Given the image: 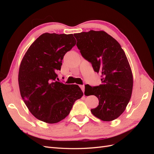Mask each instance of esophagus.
Here are the masks:
<instances>
[{"label": "esophagus", "mask_w": 154, "mask_h": 154, "mask_svg": "<svg viewBox=\"0 0 154 154\" xmlns=\"http://www.w3.org/2000/svg\"><path fill=\"white\" fill-rule=\"evenodd\" d=\"M80 87L81 88V89L82 90L83 92L84 93V92H85V86L84 85H80Z\"/></svg>", "instance_id": "34e87169"}]
</instances>
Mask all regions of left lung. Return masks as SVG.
Here are the masks:
<instances>
[{"instance_id":"8db88e82","label":"left lung","mask_w":154,"mask_h":154,"mask_svg":"<svg viewBox=\"0 0 154 154\" xmlns=\"http://www.w3.org/2000/svg\"><path fill=\"white\" fill-rule=\"evenodd\" d=\"M82 57L101 74L99 86H85L86 96L94 95L99 105L92 114L104 122L118 118L126 109L132 96L133 75L128 59L118 42L104 31L74 33Z\"/></svg>"}]
</instances>
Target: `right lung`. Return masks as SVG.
I'll use <instances>...</instances> for the list:
<instances>
[{
    "instance_id": "add662e5",
    "label": "right lung",
    "mask_w": 154,
    "mask_h": 154,
    "mask_svg": "<svg viewBox=\"0 0 154 154\" xmlns=\"http://www.w3.org/2000/svg\"><path fill=\"white\" fill-rule=\"evenodd\" d=\"M72 34L45 32L27 49L18 72L22 100L36 118L53 124L66 118L83 93L78 85L56 80L65 54L76 45Z\"/></svg>"
}]
</instances>
